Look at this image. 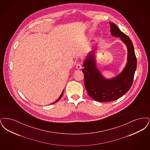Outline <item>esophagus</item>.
Here are the masks:
<instances>
[{
	"label": "esophagus",
	"instance_id": "1",
	"mask_svg": "<svg viewBox=\"0 0 150 150\" xmlns=\"http://www.w3.org/2000/svg\"><path fill=\"white\" fill-rule=\"evenodd\" d=\"M82 67H83L82 64H81L80 63H79V64H76V68L78 70H80V69H82Z\"/></svg>",
	"mask_w": 150,
	"mask_h": 150
}]
</instances>
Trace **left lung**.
Returning <instances> with one entry per match:
<instances>
[{"instance_id":"obj_1","label":"left lung","mask_w":150,"mask_h":150,"mask_svg":"<svg viewBox=\"0 0 150 150\" xmlns=\"http://www.w3.org/2000/svg\"><path fill=\"white\" fill-rule=\"evenodd\" d=\"M111 34L119 37L128 49V62L125 67L116 77L111 79L104 78L96 67L94 50L90 53L84 61V85L89 96L98 102H110L117 100L130 89L133 84L137 68V58L134 48L128 36L122 33L117 26L109 22Z\"/></svg>"}]
</instances>
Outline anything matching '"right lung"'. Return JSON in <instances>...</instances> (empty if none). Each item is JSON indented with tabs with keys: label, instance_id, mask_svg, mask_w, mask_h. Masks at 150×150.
<instances>
[{
	"label": "right lung",
	"instance_id": "right-lung-1",
	"mask_svg": "<svg viewBox=\"0 0 150 150\" xmlns=\"http://www.w3.org/2000/svg\"><path fill=\"white\" fill-rule=\"evenodd\" d=\"M63 93H64V91H63V92H62V93H61V96H59V98L57 99V100H56L55 102H58L59 100H60V99L61 98V97H62V95H63Z\"/></svg>",
	"mask_w": 150,
	"mask_h": 150
}]
</instances>
